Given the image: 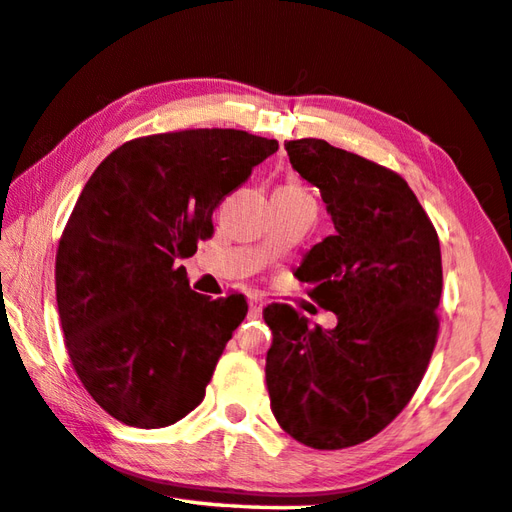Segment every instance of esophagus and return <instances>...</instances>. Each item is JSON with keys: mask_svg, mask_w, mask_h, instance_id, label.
<instances>
[{"mask_svg": "<svg viewBox=\"0 0 512 512\" xmlns=\"http://www.w3.org/2000/svg\"><path fill=\"white\" fill-rule=\"evenodd\" d=\"M248 313H250V318H259V315H262V311H264V304L257 300V297H250V302H248Z\"/></svg>", "mask_w": 512, "mask_h": 512, "instance_id": "esophagus-1", "label": "esophagus"}]
</instances>
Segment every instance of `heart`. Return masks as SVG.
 Wrapping results in <instances>:
<instances>
[{"instance_id":"1","label":"heart","mask_w":512,"mask_h":512,"mask_svg":"<svg viewBox=\"0 0 512 512\" xmlns=\"http://www.w3.org/2000/svg\"><path fill=\"white\" fill-rule=\"evenodd\" d=\"M288 185V188H300V185H297V183H286Z\"/></svg>"}]
</instances>
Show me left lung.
<instances>
[{
  "label": "left lung",
  "instance_id": "obj_1",
  "mask_svg": "<svg viewBox=\"0 0 512 512\" xmlns=\"http://www.w3.org/2000/svg\"><path fill=\"white\" fill-rule=\"evenodd\" d=\"M284 147L336 228L295 277L338 324L311 329L293 306H268V396L295 441L340 450L392 423L421 383L439 333L441 246L403 176L322 138Z\"/></svg>",
  "mask_w": 512,
  "mask_h": 512
}]
</instances>
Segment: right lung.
Returning <instances> with one entry per match:
<instances>
[{"label": "right lung", "mask_w": 512, "mask_h": 512, "mask_svg": "<svg viewBox=\"0 0 512 512\" xmlns=\"http://www.w3.org/2000/svg\"><path fill=\"white\" fill-rule=\"evenodd\" d=\"M277 147L239 129L143 136L82 188L55 257V295L73 369L120 423L167 427L206 396L248 304L194 293L179 259L212 237L221 199Z\"/></svg>", "instance_id": "add662e5"}]
</instances>
